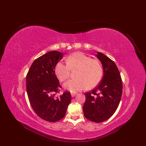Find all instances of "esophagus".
<instances>
[{
    "label": "esophagus",
    "instance_id": "esophagus-1",
    "mask_svg": "<svg viewBox=\"0 0 146 146\" xmlns=\"http://www.w3.org/2000/svg\"><path fill=\"white\" fill-rule=\"evenodd\" d=\"M76 94H77V93H76V92H72L71 93V96H72V97H74V96L76 95Z\"/></svg>",
    "mask_w": 146,
    "mask_h": 146
}]
</instances>
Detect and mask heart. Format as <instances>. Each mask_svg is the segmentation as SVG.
I'll return each mask as SVG.
<instances>
[{"mask_svg":"<svg viewBox=\"0 0 146 146\" xmlns=\"http://www.w3.org/2000/svg\"><path fill=\"white\" fill-rule=\"evenodd\" d=\"M66 64L62 61L58 62L54 67V73L60 82L67 79L70 70H76V78L70 79L64 83V88L71 92H76L96 86L102 77V67L99 61L90 58L82 52L71 54L66 58Z\"/></svg>","mask_w":146,"mask_h":146,"instance_id":"b5f03b06","label":"heart"}]
</instances>
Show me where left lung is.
Here are the masks:
<instances>
[{
	"instance_id": "obj_1",
	"label": "left lung",
	"mask_w": 146,
	"mask_h": 146,
	"mask_svg": "<svg viewBox=\"0 0 146 146\" xmlns=\"http://www.w3.org/2000/svg\"><path fill=\"white\" fill-rule=\"evenodd\" d=\"M96 57L103 67V78L91 92L85 93L84 115L89 120L101 122L108 119L116 111L122 93V80L113 61L103 53L97 52Z\"/></svg>"
}]
</instances>
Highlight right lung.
Listing matches in <instances>:
<instances>
[{
	"label": "right lung",
	"mask_w": 146,
	"mask_h": 146,
	"mask_svg": "<svg viewBox=\"0 0 146 146\" xmlns=\"http://www.w3.org/2000/svg\"><path fill=\"white\" fill-rule=\"evenodd\" d=\"M63 55L57 51L47 52L34 61L27 75V92L30 104L38 117L48 122L62 119L72 99L70 92L67 91L56 96L61 86L54 67Z\"/></svg>",
	"instance_id": "right-lung-1"
}]
</instances>
